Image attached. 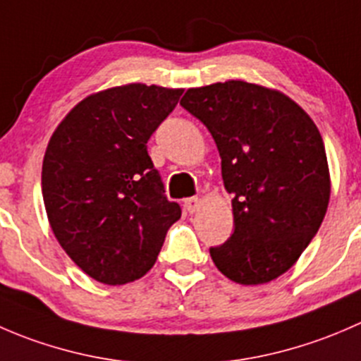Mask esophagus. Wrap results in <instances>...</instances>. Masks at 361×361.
<instances>
[{"mask_svg":"<svg viewBox=\"0 0 361 361\" xmlns=\"http://www.w3.org/2000/svg\"><path fill=\"white\" fill-rule=\"evenodd\" d=\"M184 209L188 210L189 214H195L196 210L200 209V198H198V196H191V198L184 200Z\"/></svg>","mask_w":361,"mask_h":361,"instance_id":"1","label":"esophagus"}]
</instances>
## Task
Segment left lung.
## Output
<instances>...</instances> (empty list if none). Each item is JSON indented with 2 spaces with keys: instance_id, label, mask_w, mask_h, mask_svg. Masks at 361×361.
I'll list each match as a JSON object with an SVG mask.
<instances>
[{
  "instance_id": "obj_1",
  "label": "left lung",
  "mask_w": 361,
  "mask_h": 361,
  "mask_svg": "<svg viewBox=\"0 0 361 361\" xmlns=\"http://www.w3.org/2000/svg\"><path fill=\"white\" fill-rule=\"evenodd\" d=\"M180 105L212 135L233 196L235 230L210 247L214 265L245 286L277 279L305 251L330 202L319 130L290 96L244 80L191 87Z\"/></svg>"
}]
</instances>
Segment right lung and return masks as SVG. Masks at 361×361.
I'll use <instances>...</instances> for the list:
<instances>
[{"instance_id":"add662e5","label":"right lung","mask_w":361,"mask_h":361,"mask_svg":"<svg viewBox=\"0 0 361 361\" xmlns=\"http://www.w3.org/2000/svg\"><path fill=\"white\" fill-rule=\"evenodd\" d=\"M180 94L145 84L94 92L49 140L42 166L49 223L64 252L98 283L119 286L145 276L180 219L147 152Z\"/></svg>"}]
</instances>
